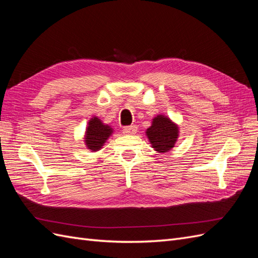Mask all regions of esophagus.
Returning a JSON list of instances; mask_svg holds the SVG:
<instances>
[{"instance_id":"34e87169","label":"esophagus","mask_w":258,"mask_h":258,"mask_svg":"<svg viewBox=\"0 0 258 258\" xmlns=\"http://www.w3.org/2000/svg\"><path fill=\"white\" fill-rule=\"evenodd\" d=\"M137 130H138V127L137 126H130V127H126V128H123V130H122V132L126 136H131V135H136L137 134Z\"/></svg>"}]
</instances>
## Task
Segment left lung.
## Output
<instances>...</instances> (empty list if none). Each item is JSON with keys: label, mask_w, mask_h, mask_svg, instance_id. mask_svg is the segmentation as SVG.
Here are the masks:
<instances>
[{"label": "left lung", "mask_w": 258, "mask_h": 258, "mask_svg": "<svg viewBox=\"0 0 258 258\" xmlns=\"http://www.w3.org/2000/svg\"><path fill=\"white\" fill-rule=\"evenodd\" d=\"M178 126L165 115H157L152 120L145 135L152 144L154 151L163 154L174 147L178 138Z\"/></svg>", "instance_id": "left-lung-1"}]
</instances>
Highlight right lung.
<instances>
[{
    "mask_svg": "<svg viewBox=\"0 0 258 258\" xmlns=\"http://www.w3.org/2000/svg\"><path fill=\"white\" fill-rule=\"evenodd\" d=\"M113 134V128L103 123L99 117L92 116L88 121V126L85 131V145L90 152L100 151L104 143Z\"/></svg>",
    "mask_w": 258,
    "mask_h": 258,
    "instance_id": "obj_1",
    "label": "right lung"
}]
</instances>
